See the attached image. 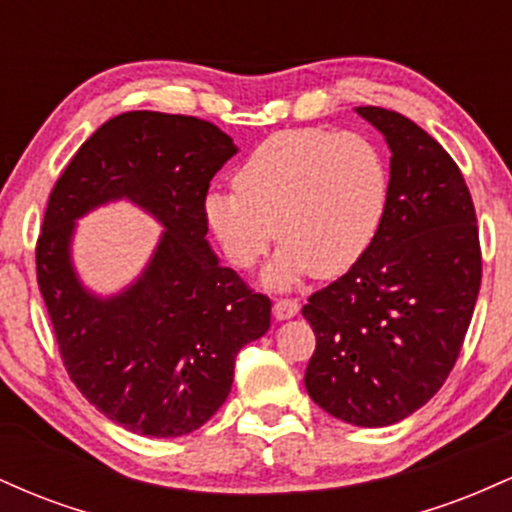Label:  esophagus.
<instances>
[{"instance_id": "1", "label": "esophagus", "mask_w": 512, "mask_h": 512, "mask_svg": "<svg viewBox=\"0 0 512 512\" xmlns=\"http://www.w3.org/2000/svg\"><path fill=\"white\" fill-rule=\"evenodd\" d=\"M301 310V303L296 301V298H279V301L274 303V315L279 317V320H286V317H293Z\"/></svg>"}]
</instances>
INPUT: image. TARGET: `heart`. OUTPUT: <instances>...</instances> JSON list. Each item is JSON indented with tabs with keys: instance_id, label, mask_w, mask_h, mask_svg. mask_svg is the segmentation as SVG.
Masks as SVG:
<instances>
[{
	"instance_id": "b5f03b06",
	"label": "heart",
	"mask_w": 512,
	"mask_h": 512,
	"mask_svg": "<svg viewBox=\"0 0 512 512\" xmlns=\"http://www.w3.org/2000/svg\"><path fill=\"white\" fill-rule=\"evenodd\" d=\"M236 190H211L204 216L236 267H252L281 240L272 286L349 272L366 255L390 199V168L361 132L305 127L272 134L245 158Z\"/></svg>"
}]
</instances>
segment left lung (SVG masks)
<instances>
[{"mask_svg":"<svg viewBox=\"0 0 512 512\" xmlns=\"http://www.w3.org/2000/svg\"><path fill=\"white\" fill-rule=\"evenodd\" d=\"M390 144V199L366 255L310 293L305 390L334 419L390 426L424 407L462 351L481 286L477 211L460 168L395 113L356 108Z\"/></svg>","mask_w":512,"mask_h":512,"instance_id":"obj_1","label":"left lung"}]
</instances>
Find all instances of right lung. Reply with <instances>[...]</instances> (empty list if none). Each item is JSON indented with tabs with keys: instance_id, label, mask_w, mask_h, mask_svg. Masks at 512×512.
Wrapping results in <instances>:
<instances>
[{
	"instance_id": "obj_1",
	"label": "right lung",
	"mask_w": 512,
	"mask_h": 512,
	"mask_svg": "<svg viewBox=\"0 0 512 512\" xmlns=\"http://www.w3.org/2000/svg\"><path fill=\"white\" fill-rule=\"evenodd\" d=\"M236 154L231 137L190 115L134 113L81 144L52 187L35 272L72 383L127 431L175 438L226 402L238 351L269 330L272 301L221 267L207 243L211 178ZM127 196L169 231L143 279L98 302L68 264L73 219Z\"/></svg>"
}]
</instances>
